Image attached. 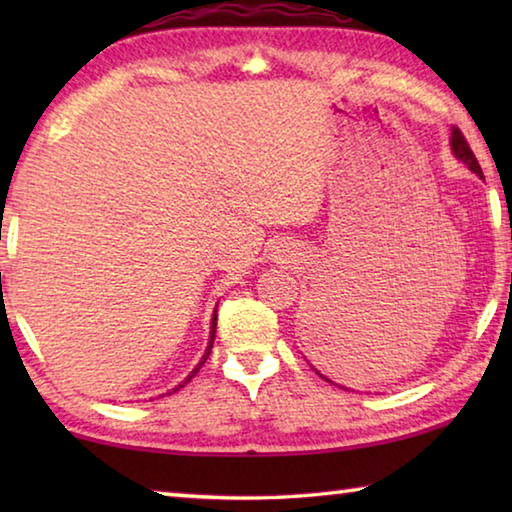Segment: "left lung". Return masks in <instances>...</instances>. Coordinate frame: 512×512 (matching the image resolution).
Masks as SVG:
<instances>
[{
    "label": "left lung",
    "mask_w": 512,
    "mask_h": 512,
    "mask_svg": "<svg viewBox=\"0 0 512 512\" xmlns=\"http://www.w3.org/2000/svg\"><path fill=\"white\" fill-rule=\"evenodd\" d=\"M452 151H454V155L461 162H465L467 167H470L476 176H483V171H481V164H479V160H476V155H474V151L470 149V144H467V140H465V135L461 133V128H452Z\"/></svg>",
    "instance_id": "8db88e82"
}]
</instances>
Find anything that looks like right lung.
Here are the masks:
<instances>
[{"instance_id": "right-lung-1", "label": "right lung", "mask_w": 512, "mask_h": 512, "mask_svg": "<svg viewBox=\"0 0 512 512\" xmlns=\"http://www.w3.org/2000/svg\"><path fill=\"white\" fill-rule=\"evenodd\" d=\"M214 332H216V314H214V318H212V336H210V345H207V350H205V354H203V361H201V363H198V366H196V368L192 370V375H189V377H187V379L183 381V384H180L178 388H183V386L187 384V381H189V379H192V377L196 375V372L203 368V363L207 361V357H210V352H212V343H214ZM178 388H173V393H176V391H178Z\"/></svg>"}]
</instances>
